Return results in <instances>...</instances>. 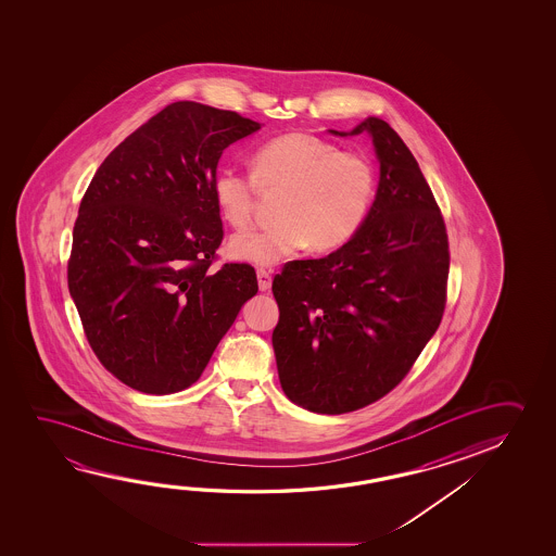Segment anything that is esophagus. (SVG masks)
Returning <instances> with one entry per match:
<instances>
[{
	"mask_svg": "<svg viewBox=\"0 0 556 556\" xmlns=\"http://www.w3.org/2000/svg\"><path fill=\"white\" fill-rule=\"evenodd\" d=\"M257 285H260V291H269L271 289V275L265 269H257Z\"/></svg>",
	"mask_w": 556,
	"mask_h": 556,
	"instance_id": "esophagus-1",
	"label": "esophagus"
}]
</instances>
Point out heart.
I'll use <instances>...</instances> for the list:
<instances>
[{
  "instance_id": "b5f03b06",
  "label": "heart",
  "mask_w": 556,
  "mask_h": 556,
  "mask_svg": "<svg viewBox=\"0 0 556 556\" xmlns=\"http://www.w3.org/2000/svg\"><path fill=\"white\" fill-rule=\"evenodd\" d=\"M250 164L252 174L225 166L211 182L220 217L235 228L250 227L254 219L257 188L282 191L279 225L230 238L228 255L238 262L271 267L306 244L331 252L365 225L376 195V173L366 156L292 131L255 147Z\"/></svg>"
}]
</instances>
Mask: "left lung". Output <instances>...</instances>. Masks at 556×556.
Instances as JSON below:
<instances>
[{
    "instance_id": "1",
    "label": "left lung",
    "mask_w": 556,
    "mask_h": 556,
    "mask_svg": "<svg viewBox=\"0 0 556 556\" xmlns=\"http://www.w3.org/2000/svg\"><path fill=\"white\" fill-rule=\"evenodd\" d=\"M336 136V129H329ZM380 182L345 247L294 260L274 279L275 358L285 395L302 409H363L407 376L446 308V225L419 163L388 122L366 118Z\"/></svg>"
}]
</instances>
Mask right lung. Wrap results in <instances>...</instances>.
Wrapping results in <instances>:
<instances>
[{
  "label": "right lung",
  "mask_w": 556,
  "mask_h": 556,
  "mask_svg": "<svg viewBox=\"0 0 556 556\" xmlns=\"http://www.w3.org/2000/svg\"><path fill=\"white\" fill-rule=\"evenodd\" d=\"M260 128L230 110L173 102L104 159L83 195L70 294L97 358L137 392L198 382L257 292L252 265L210 271L223 240L211 182L223 151Z\"/></svg>",
  "instance_id": "1"
}]
</instances>
